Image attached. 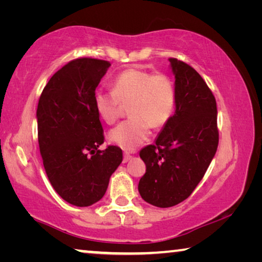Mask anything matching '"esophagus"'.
Masks as SVG:
<instances>
[{"mask_svg": "<svg viewBox=\"0 0 262 262\" xmlns=\"http://www.w3.org/2000/svg\"><path fill=\"white\" fill-rule=\"evenodd\" d=\"M132 158V156L128 152H125L123 154V163H127L128 161H129V159Z\"/></svg>", "mask_w": 262, "mask_h": 262, "instance_id": "obj_1", "label": "esophagus"}]
</instances>
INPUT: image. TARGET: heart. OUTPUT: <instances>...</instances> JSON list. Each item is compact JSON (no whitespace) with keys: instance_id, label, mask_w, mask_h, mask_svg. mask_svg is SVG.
I'll return each mask as SVG.
<instances>
[{"instance_id":"heart-1","label":"heart","mask_w":262,"mask_h":262,"mask_svg":"<svg viewBox=\"0 0 262 262\" xmlns=\"http://www.w3.org/2000/svg\"><path fill=\"white\" fill-rule=\"evenodd\" d=\"M128 106L129 120L110 132L112 143L125 150H134L151 135V126L163 127L176 107V89L170 76L142 69H128L113 79L112 91L97 90L94 106L106 123L120 118L122 106Z\"/></svg>"}]
</instances>
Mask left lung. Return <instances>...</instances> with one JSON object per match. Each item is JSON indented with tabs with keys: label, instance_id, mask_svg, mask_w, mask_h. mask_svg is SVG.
<instances>
[{
	"label": "left lung",
	"instance_id": "obj_1",
	"mask_svg": "<svg viewBox=\"0 0 262 262\" xmlns=\"http://www.w3.org/2000/svg\"><path fill=\"white\" fill-rule=\"evenodd\" d=\"M176 112L155 144L140 151L147 170L139 192L150 205L168 208L186 200L202 180L219 145L215 97L196 70L171 57Z\"/></svg>",
	"mask_w": 262,
	"mask_h": 262
}]
</instances>
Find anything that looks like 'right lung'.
<instances>
[{"instance_id": "right-lung-1", "label": "right lung", "mask_w": 262, "mask_h": 262, "mask_svg": "<svg viewBox=\"0 0 262 262\" xmlns=\"http://www.w3.org/2000/svg\"><path fill=\"white\" fill-rule=\"evenodd\" d=\"M108 61L81 57L68 62L43 88L37 108L43 167L55 192L70 205L98 202L122 162V150L104 143L94 94Z\"/></svg>"}]
</instances>
